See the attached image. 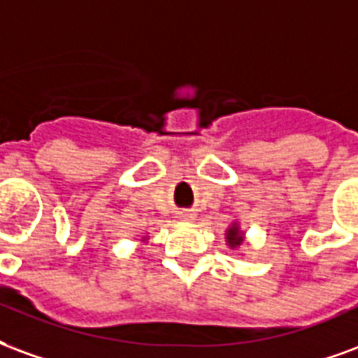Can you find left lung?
Masks as SVG:
<instances>
[{"mask_svg": "<svg viewBox=\"0 0 358 358\" xmlns=\"http://www.w3.org/2000/svg\"><path fill=\"white\" fill-rule=\"evenodd\" d=\"M225 238L229 248H238L240 244H244V233L240 231V225L236 221L229 225V229L225 231Z\"/></svg>", "mask_w": 358, "mask_h": 358, "instance_id": "1", "label": "left lung"}]
</instances>
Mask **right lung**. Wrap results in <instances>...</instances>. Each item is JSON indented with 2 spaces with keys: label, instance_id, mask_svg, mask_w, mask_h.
<instances>
[{
  "label": "right lung",
  "instance_id": "right-lung-1",
  "mask_svg": "<svg viewBox=\"0 0 358 358\" xmlns=\"http://www.w3.org/2000/svg\"><path fill=\"white\" fill-rule=\"evenodd\" d=\"M147 240H148V238H147V236H145V238H143V242H147Z\"/></svg>",
  "mask_w": 358,
  "mask_h": 358
}]
</instances>
